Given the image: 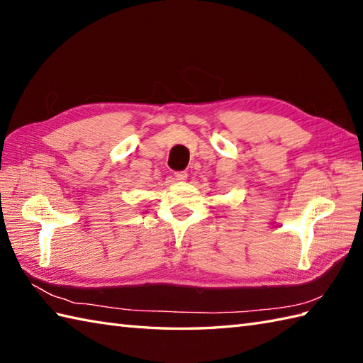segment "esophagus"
Masks as SVG:
<instances>
[{"mask_svg":"<svg viewBox=\"0 0 363 363\" xmlns=\"http://www.w3.org/2000/svg\"><path fill=\"white\" fill-rule=\"evenodd\" d=\"M174 179L177 182H184L187 179V173L186 172H177V173H174Z\"/></svg>","mask_w":363,"mask_h":363,"instance_id":"1","label":"esophagus"}]
</instances>
